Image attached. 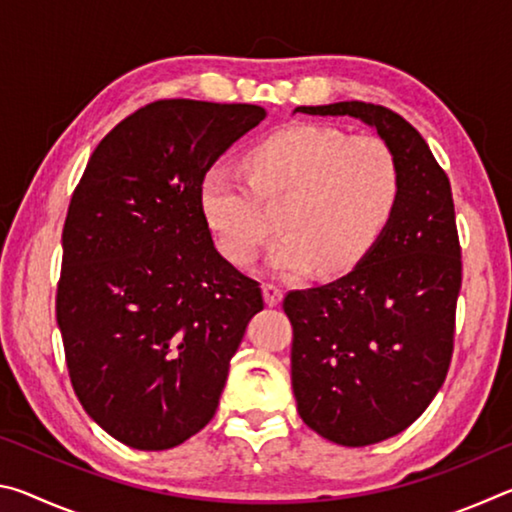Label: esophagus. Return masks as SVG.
<instances>
[{
    "instance_id": "obj_1",
    "label": "esophagus",
    "mask_w": 512,
    "mask_h": 512,
    "mask_svg": "<svg viewBox=\"0 0 512 512\" xmlns=\"http://www.w3.org/2000/svg\"><path fill=\"white\" fill-rule=\"evenodd\" d=\"M264 300H266V305L268 307H275V305H280L282 302V289L277 287V284H264Z\"/></svg>"
}]
</instances>
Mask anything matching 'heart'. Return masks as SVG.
<instances>
[{
    "instance_id": "b5f03b06",
    "label": "heart",
    "mask_w": 512,
    "mask_h": 512,
    "mask_svg": "<svg viewBox=\"0 0 512 512\" xmlns=\"http://www.w3.org/2000/svg\"><path fill=\"white\" fill-rule=\"evenodd\" d=\"M250 183L225 164L201 180V210L221 253L248 264L271 230L259 198L282 203L284 230L266 253L280 275L311 266L339 275L357 266L391 221L400 198V167L386 142L339 128L296 124L248 153Z\"/></svg>"
}]
</instances>
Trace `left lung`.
Listing matches in <instances>:
<instances>
[{
  "label": "left lung",
  "mask_w": 512,
  "mask_h": 512,
  "mask_svg": "<svg viewBox=\"0 0 512 512\" xmlns=\"http://www.w3.org/2000/svg\"><path fill=\"white\" fill-rule=\"evenodd\" d=\"M293 112L375 128L400 167V198L368 255L339 280L291 291V386L307 427L366 447L420 418L454 350L461 246L452 187L427 142L384 106L339 101Z\"/></svg>",
  "instance_id": "left-lung-1"
}]
</instances>
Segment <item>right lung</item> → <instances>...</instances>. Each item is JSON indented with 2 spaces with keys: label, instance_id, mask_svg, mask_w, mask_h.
Returning a JSON list of instances; mask_svg holds the SVG:
<instances>
[{
  "label": "right lung",
  "instance_id": "obj_1",
  "mask_svg": "<svg viewBox=\"0 0 512 512\" xmlns=\"http://www.w3.org/2000/svg\"><path fill=\"white\" fill-rule=\"evenodd\" d=\"M250 103L155 101L103 137L69 203L56 320L85 413L133 449L214 418L262 289L212 241L201 180L255 128Z\"/></svg>",
  "mask_w": 512,
  "mask_h": 512
}]
</instances>
